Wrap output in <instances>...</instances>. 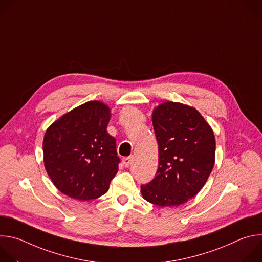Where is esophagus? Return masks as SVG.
<instances>
[{"label":"esophagus","instance_id":"34e87169","mask_svg":"<svg viewBox=\"0 0 262 262\" xmlns=\"http://www.w3.org/2000/svg\"><path fill=\"white\" fill-rule=\"evenodd\" d=\"M132 161H133V158H132V157H128V158H124V159L122 160V163H123V165H124L125 168H128L129 165L132 164Z\"/></svg>","mask_w":262,"mask_h":262}]
</instances>
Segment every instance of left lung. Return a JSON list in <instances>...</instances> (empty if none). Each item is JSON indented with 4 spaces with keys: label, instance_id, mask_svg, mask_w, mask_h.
<instances>
[{
    "label": "left lung",
    "instance_id": "1",
    "mask_svg": "<svg viewBox=\"0 0 262 262\" xmlns=\"http://www.w3.org/2000/svg\"><path fill=\"white\" fill-rule=\"evenodd\" d=\"M152 124L159 168L150 182L141 185V193L161 207L178 206L206 183L214 165V135L195 107L180 102L166 101L155 107Z\"/></svg>",
    "mask_w": 262,
    "mask_h": 262
}]
</instances>
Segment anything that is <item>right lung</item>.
Returning <instances> with one entry per match:
<instances>
[{
  "label": "right lung",
  "mask_w": 262,
  "mask_h": 262,
  "mask_svg": "<svg viewBox=\"0 0 262 262\" xmlns=\"http://www.w3.org/2000/svg\"><path fill=\"white\" fill-rule=\"evenodd\" d=\"M110 119V107L91 100L67 112L47 129L45 167L64 195L88 201L107 192L120 162L116 140L106 132Z\"/></svg>",
  "instance_id": "1"
}]
</instances>
